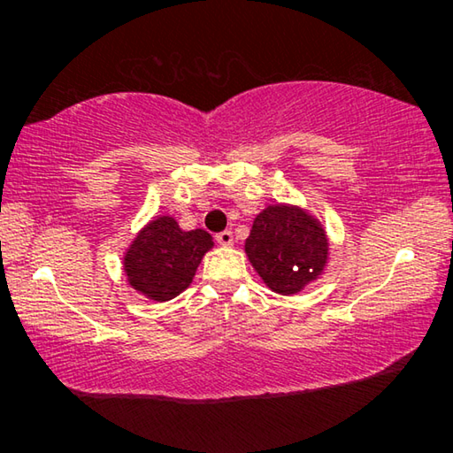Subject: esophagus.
Segmentation results:
<instances>
[{
  "instance_id": "34e87169",
  "label": "esophagus",
  "mask_w": 453,
  "mask_h": 453,
  "mask_svg": "<svg viewBox=\"0 0 453 453\" xmlns=\"http://www.w3.org/2000/svg\"><path fill=\"white\" fill-rule=\"evenodd\" d=\"M216 240L219 245H226V248H229V245H234V234L232 232H221L216 235Z\"/></svg>"
}]
</instances>
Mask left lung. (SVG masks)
I'll return each instance as SVG.
<instances>
[{
    "label": "left lung",
    "mask_w": 453,
    "mask_h": 453,
    "mask_svg": "<svg viewBox=\"0 0 453 453\" xmlns=\"http://www.w3.org/2000/svg\"><path fill=\"white\" fill-rule=\"evenodd\" d=\"M245 254L267 288L294 296L324 273L329 240L321 221L300 205H267L254 219Z\"/></svg>",
    "instance_id": "left-lung-1"
}]
</instances>
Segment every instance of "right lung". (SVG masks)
<instances>
[{"instance_id": "add662e5", "label": "right lung", "mask_w": 453, "mask_h": 453, "mask_svg": "<svg viewBox=\"0 0 453 453\" xmlns=\"http://www.w3.org/2000/svg\"><path fill=\"white\" fill-rule=\"evenodd\" d=\"M213 237L203 229L183 232L172 216L143 226L124 254L127 283L151 302H167L189 288Z\"/></svg>"}]
</instances>
